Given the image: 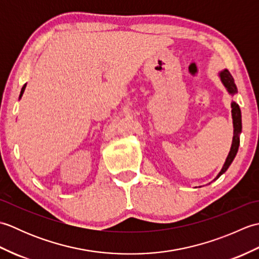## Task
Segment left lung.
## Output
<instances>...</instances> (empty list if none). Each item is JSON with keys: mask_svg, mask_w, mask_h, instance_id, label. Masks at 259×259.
I'll use <instances>...</instances> for the list:
<instances>
[{"mask_svg": "<svg viewBox=\"0 0 259 259\" xmlns=\"http://www.w3.org/2000/svg\"><path fill=\"white\" fill-rule=\"evenodd\" d=\"M218 76L230 96H234L237 93V87L235 84L233 75L229 73V71L227 69L219 71ZM230 107H232V118H233V126H234V137H233L232 147H230V151L228 153L226 161H225L222 170L219 171V174L216 176V178L213 180H217L223 174L227 171V169L229 168L230 164H232L236 155H237V151L239 148V140H240L239 137L241 134V112H240L239 106L234 100L232 101V103H230Z\"/></svg>", "mask_w": 259, "mask_h": 259, "instance_id": "obj_1", "label": "left lung"}]
</instances>
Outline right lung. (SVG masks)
I'll list each match as a JSON object with an SVG mask.
<instances>
[{"label":"right lung","instance_id":"add662e5","mask_svg":"<svg viewBox=\"0 0 259 259\" xmlns=\"http://www.w3.org/2000/svg\"><path fill=\"white\" fill-rule=\"evenodd\" d=\"M25 88H26V83L22 87V89H21V93H20V97H19V100L20 99L22 98V96H23V93H24V91H25Z\"/></svg>","mask_w":259,"mask_h":259}]
</instances>
